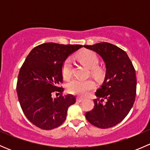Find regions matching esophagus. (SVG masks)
Segmentation results:
<instances>
[{
	"label": "esophagus",
	"mask_w": 150,
	"mask_h": 150,
	"mask_svg": "<svg viewBox=\"0 0 150 150\" xmlns=\"http://www.w3.org/2000/svg\"><path fill=\"white\" fill-rule=\"evenodd\" d=\"M76 100L78 102H82L84 100V99L83 98H81V97H79V96H78V97L76 98Z\"/></svg>",
	"instance_id": "esophagus-1"
}]
</instances>
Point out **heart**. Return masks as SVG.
<instances>
[{
  "instance_id": "obj_1",
  "label": "heart",
  "mask_w": 150,
  "mask_h": 150,
  "mask_svg": "<svg viewBox=\"0 0 150 150\" xmlns=\"http://www.w3.org/2000/svg\"><path fill=\"white\" fill-rule=\"evenodd\" d=\"M78 59L81 62L88 67L91 68V72L92 75L96 79H100L103 77L104 71L99 67V59L95 52L92 51H83L78 54ZM72 62L69 59H67L62 65V75L64 79H69L72 75ZM94 83L90 79L81 80L73 79L67 85V89L68 92L72 94L84 96L90 91L94 88Z\"/></svg>"
}]
</instances>
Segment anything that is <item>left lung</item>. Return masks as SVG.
I'll use <instances>...</instances> for the list:
<instances>
[{
    "label": "left lung",
    "mask_w": 150,
    "mask_h": 150,
    "mask_svg": "<svg viewBox=\"0 0 150 150\" xmlns=\"http://www.w3.org/2000/svg\"><path fill=\"white\" fill-rule=\"evenodd\" d=\"M83 46L99 54L107 69L103 84L95 93L93 109L86 113V117L98 128H111L126 117L134 103L135 69L125 51L115 45L103 42Z\"/></svg>",
    "instance_id": "obj_1"
}]
</instances>
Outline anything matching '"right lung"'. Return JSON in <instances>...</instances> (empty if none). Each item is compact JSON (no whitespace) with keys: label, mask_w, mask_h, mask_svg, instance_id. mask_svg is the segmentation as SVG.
I'll return each instance as SVG.
<instances>
[{"label":"right lung","mask_w":150,"mask_h":150,"mask_svg":"<svg viewBox=\"0 0 150 150\" xmlns=\"http://www.w3.org/2000/svg\"><path fill=\"white\" fill-rule=\"evenodd\" d=\"M82 45L46 43L35 47L21 67L16 92L27 118L43 130L57 128L64 122L68 107L75 103V96H63L62 65L68 56ZM59 92V98L51 95Z\"/></svg>","instance_id":"add662e5"}]
</instances>
